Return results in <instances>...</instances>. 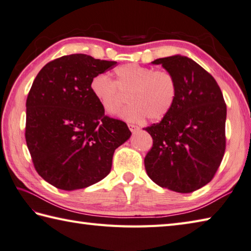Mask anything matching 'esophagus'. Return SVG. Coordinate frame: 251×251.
Returning <instances> with one entry per match:
<instances>
[{"label":"esophagus","mask_w":251,"mask_h":251,"mask_svg":"<svg viewBox=\"0 0 251 251\" xmlns=\"http://www.w3.org/2000/svg\"><path fill=\"white\" fill-rule=\"evenodd\" d=\"M128 127H129V129H130L131 132H136V131H138L140 129L138 126H136L134 124H128Z\"/></svg>","instance_id":"obj_1"}]
</instances>
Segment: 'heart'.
I'll return each mask as SVG.
<instances>
[{"label":"heart","mask_w":251,"mask_h":251,"mask_svg":"<svg viewBox=\"0 0 251 251\" xmlns=\"http://www.w3.org/2000/svg\"><path fill=\"white\" fill-rule=\"evenodd\" d=\"M115 81L106 75L95 76L90 81L93 98L107 114H116L127 95L129 104L119 116L128 122H141L147 116L150 121H159L173 107L177 82L170 72L154 71L153 68L124 64L115 68Z\"/></svg>","instance_id":"1"}]
</instances>
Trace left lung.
I'll use <instances>...</instances> for the list:
<instances>
[{
  "label": "left lung",
  "instance_id": "8db88e82",
  "mask_svg": "<svg viewBox=\"0 0 251 251\" xmlns=\"http://www.w3.org/2000/svg\"><path fill=\"white\" fill-rule=\"evenodd\" d=\"M151 63L175 77L177 95L160 123L146 128L153 139L147 174L161 187L193 193L213 178L222 162L226 104L218 82L191 58L176 54Z\"/></svg>",
  "mask_w": 251,
  "mask_h": 251
}]
</instances>
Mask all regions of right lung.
Instances as JSON below:
<instances>
[{"instance_id": "add662e5", "label": "right lung", "mask_w": 251, "mask_h": 251, "mask_svg": "<svg viewBox=\"0 0 251 251\" xmlns=\"http://www.w3.org/2000/svg\"><path fill=\"white\" fill-rule=\"evenodd\" d=\"M116 65L71 54L39 72L26 102V142L38 174L63 190L86 188L110 173L116 148L130 138L126 123L110 119L90 81Z\"/></svg>"}]
</instances>
